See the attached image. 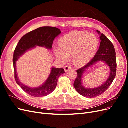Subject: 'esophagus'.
<instances>
[{"instance_id":"34e87169","label":"esophagus","mask_w":128,"mask_h":128,"mask_svg":"<svg viewBox=\"0 0 128 128\" xmlns=\"http://www.w3.org/2000/svg\"><path fill=\"white\" fill-rule=\"evenodd\" d=\"M72 68L70 67H69V66H66L64 67V71L66 72H67L69 70L71 69Z\"/></svg>"}]
</instances>
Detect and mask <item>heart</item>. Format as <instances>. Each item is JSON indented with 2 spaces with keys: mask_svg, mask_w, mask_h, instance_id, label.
I'll return each instance as SVG.
<instances>
[{
  "mask_svg": "<svg viewBox=\"0 0 128 128\" xmlns=\"http://www.w3.org/2000/svg\"><path fill=\"white\" fill-rule=\"evenodd\" d=\"M98 39L95 34L80 31L72 32L62 37L58 41L59 48H54L56 56L66 62L72 56L75 66L82 67L88 63L96 53Z\"/></svg>",
  "mask_w": 128,
  "mask_h": 128,
  "instance_id": "1",
  "label": "heart"
}]
</instances>
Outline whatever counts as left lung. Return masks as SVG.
Returning <instances> with one entry per match:
<instances>
[{"mask_svg": "<svg viewBox=\"0 0 128 128\" xmlns=\"http://www.w3.org/2000/svg\"><path fill=\"white\" fill-rule=\"evenodd\" d=\"M96 32L100 36L99 38L101 42L99 48L94 58L88 64L77 70V76L74 83V86L79 94L89 98L96 97L105 92L113 82L116 73V58L114 46L103 34L100 32L98 30H96ZM100 61L108 65L110 69V75L108 78L98 87L87 88L84 87L82 83L84 72L88 68Z\"/></svg>", "mask_w": 128, "mask_h": 128, "instance_id": "obj_1", "label": "left lung"}]
</instances>
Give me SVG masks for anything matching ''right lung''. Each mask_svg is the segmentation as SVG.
Here are the masks:
<instances>
[{
  "mask_svg": "<svg viewBox=\"0 0 128 128\" xmlns=\"http://www.w3.org/2000/svg\"><path fill=\"white\" fill-rule=\"evenodd\" d=\"M61 33L59 29L52 26H42L26 34L19 41L13 55L15 79L17 84L29 95L35 97H42L52 93L56 86L59 76L64 73V69L51 68L48 79L41 86L36 88L29 87L22 84L19 80L16 71V62L24 54L36 46L44 47L51 50L55 38Z\"/></svg>",
  "mask_w": 128,
  "mask_h": 128,
  "instance_id": "1",
  "label": "right lung"
}]
</instances>
